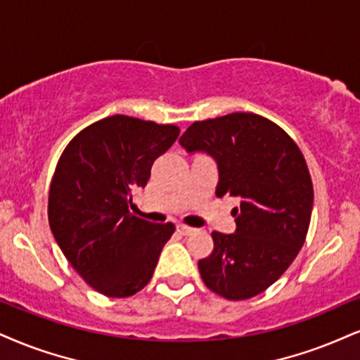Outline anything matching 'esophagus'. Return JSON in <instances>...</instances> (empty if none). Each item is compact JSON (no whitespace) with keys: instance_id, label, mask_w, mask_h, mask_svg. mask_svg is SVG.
Here are the masks:
<instances>
[{"instance_id":"34e87169","label":"esophagus","mask_w":360,"mask_h":360,"mask_svg":"<svg viewBox=\"0 0 360 360\" xmlns=\"http://www.w3.org/2000/svg\"><path fill=\"white\" fill-rule=\"evenodd\" d=\"M176 232L181 233V235H192L195 232V229L188 227V225H184V224H179L176 225Z\"/></svg>"}]
</instances>
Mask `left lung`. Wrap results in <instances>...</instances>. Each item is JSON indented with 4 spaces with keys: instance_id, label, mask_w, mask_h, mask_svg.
Returning <instances> with one entry per match:
<instances>
[{
    "instance_id": "left-lung-1",
    "label": "left lung",
    "mask_w": 360,
    "mask_h": 360,
    "mask_svg": "<svg viewBox=\"0 0 360 360\" xmlns=\"http://www.w3.org/2000/svg\"><path fill=\"white\" fill-rule=\"evenodd\" d=\"M180 145L217 160V197L240 198L235 233L212 232L214 250L198 260L203 283L227 300L262 294L307 237L314 187L302 152L277 123L245 112L193 122Z\"/></svg>"
}]
</instances>
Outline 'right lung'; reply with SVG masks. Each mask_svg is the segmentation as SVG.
I'll list each match as a JSON object with an SVG mask.
<instances>
[{"label": "right lung", "instance_id": "1", "mask_svg": "<svg viewBox=\"0 0 360 360\" xmlns=\"http://www.w3.org/2000/svg\"><path fill=\"white\" fill-rule=\"evenodd\" d=\"M176 125L113 115L83 128L58 160L48 220L72 267L96 292L125 299L152 278L160 252L175 232L130 212L153 162L179 139Z\"/></svg>", "mask_w": 360, "mask_h": 360}]
</instances>
